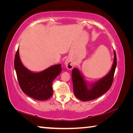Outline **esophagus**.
Wrapping results in <instances>:
<instances>
[{
  "mask_svg": "<svg viewBox=\"0 0 133 133\" xmlns=\"http://www.w3.org/2000/svg\"><path fill=\"white\" fill-rule=\"evenodd\" d=\"M65 65L67 69L69 70H71L73 68V64L71 61H70L69 60H66V62H65Z\"/></svg>",
  "mask_w": 133,
  "mask_h": 133,
  "instance_id": "1",
  "label": "esophagus"
}]
</instances>
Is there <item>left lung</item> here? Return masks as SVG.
<instances>
[{"instance_id": "obj_1", "label": "left lung", "mask_w": 133, "mask_h": 133, "mask_svg": "<svg viewBox=\"0 0 133 133\" xmlns=\"http://www.w3.org/2000/svg\"><path fill=\"white\" fill-rule=\"evenodd\" d=\"M114 53V62L109 73L95 83L90 85L91 87L90 89L88 88V85L84 80L79 70L77 68L73 69L71 73L72 81L74 93L76 97L83 102L92 100L103 95L110 89L113 82L114 72L117 66V57L115 51Z\"/></svg>"}]
</instances>
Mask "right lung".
Listing matches in <instances>:
<instances>
[{
  "label": "right lung",
  "mask_w": 133,
  "mask_h": 133,
  "mask_svg": "<svg viewBox=\"0 0 133 133\" xmlns=\"http://www.w3.org/2000/svg\"><path fill=\"white\" fill-rule=\"evenodd\" d=\"M14 65L18 82L24 93L38 100H46L51 97L53 93L52 83L61 73V64L54 65L40 73H33L22 64L17 49Z\"/></svg>",
  "instance_id": "right-lung-1"
}]
</instances>
